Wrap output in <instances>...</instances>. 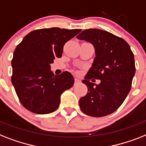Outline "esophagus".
<instances>
[{"label":"esophagus","mask_w":146,"mask_h":146,"mask_svg":"<svg viewBox=\"0 0 146 146\" xmlns=\"http://www.w3.org/2000/svg\"><path fill=\"white\" fill-rule=\"evenodd\" d=\"M74 80H75V83H79V82H81V80L79 79H78V78H76V77L74 79Z\"/></svg>","instance_id":"obj_1"}]
</instances>
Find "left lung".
<instances>
[{"mask_svg": "<svg viewBox=\"0 0 146 146\" xmlns=\"http://www.w3.org/2000/svg\"><path fill=\"white\" fill-rule=\"evenodd\" d=\"M76 38L91 42L95 50L92 67L82 80L88 93L79 100L80 109L92 117L108 115L118 110L131 91L136 71L133 53L125 40L106 31L87 29ZM93 78L101 83H91Z\"/></svg>", "mask_w": 146, "mask_h": 146, "instance_id": "1", "label": "left lung"}]
</instances>
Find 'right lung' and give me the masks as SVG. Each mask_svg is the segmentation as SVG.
Wrapping results in <instances>:
<instances>
[{"label": "right lung", "instance_id": "1", "mask_svg": "<svg viewBox=\"0 0 146 146\" xmlns=\"http://www.w3.org/2000/svg\"><path fill=\"white\" fill-rule=\"evenodd\" d=\"M81 29L42 28L30 32L13 53L12 83L21 104L36 114H48L58 109L61 95L74 83L70 73L54 75L51 64L62 56L67 41Z\"/></svg>", "mask_w": 146, "mask_h": 146}]
</instances>
